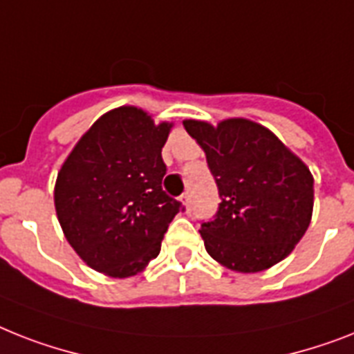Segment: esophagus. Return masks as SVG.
<instances>
[{"mask_svg":"<svg viewBox=\"0 0 354 354\" xmlns=\"http://www.w3.org/2000/svg\"><path fill=\"white\" fill-rule=\"evenodd\" d=\"M180 200H182L183 205L187 207V211H189V209H191V192H189V191L183 192L182 196H180Z\"/></svg>","mask_w":354,"mask_h":354,"instance_id":"1","label":"esophagus"}]
</instances>
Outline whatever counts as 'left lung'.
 I'll return each instance as SVG.
<instances>
[{
  "mask_svg": "<svg viewBox=\"0 0 354 354\" xmlns=\"http://www.w3.org/2000/svg\"><path fill=\"white\" fill-rule=\"evenodd\" d=\"M218 185L214 220L202 222L207 252L236 272L266 271L306 234L313 216V174L260 123L243 118L185 120Z\"/></svg>",
  "mask_w": 354,
  "mask_h": 354,
  "instance_id": "obj_1",
  "label": "left lung"
}]
</instances>
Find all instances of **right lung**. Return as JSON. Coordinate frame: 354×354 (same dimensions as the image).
<instances>
[{
	"instance_id": "1",
	"label": "right lung",
	"mask_w": 354,
	"mask_h": 354,
	"mask_svg": "<svg viewBox=\"0 0 354 354\" xmlns=\"http://www.w3.org/2000/svg\"><path fill=\"white\" fill-rule=\"evenodd\" d=\"M171 123L138 107L109 111L57 172L54 205L77 257L112 278L134 277L162 249L182 203L162 189Z\"/></svg>"
}]
</instances>
